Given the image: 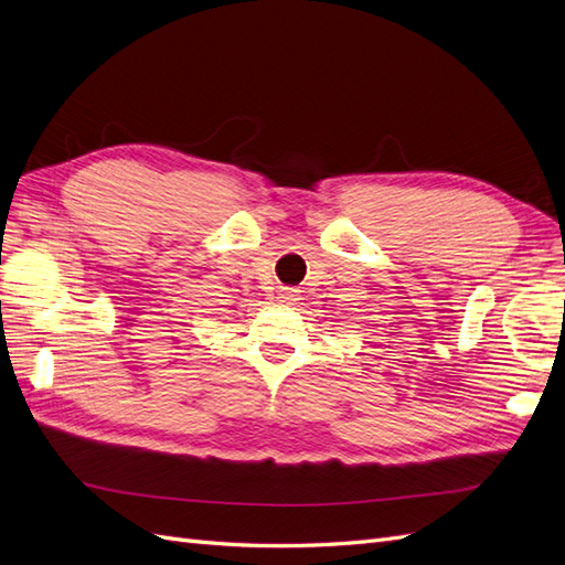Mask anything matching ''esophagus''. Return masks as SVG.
<instances>
[{"mask_svg": "<svg viewBox=\"0 0 565 565\" xmlns=\"http://www.w3.org/2000/svg\"><path fill=\"white\" fill-rule=\"evenodd\" d=\"M297 295H295V289H282V297L280 299H285V301H292Z\"/></svg>", "mask_w": 565, "mask_h": 565, "instance_id": "obj_1", "label": "esophagus"}]
</instances>
